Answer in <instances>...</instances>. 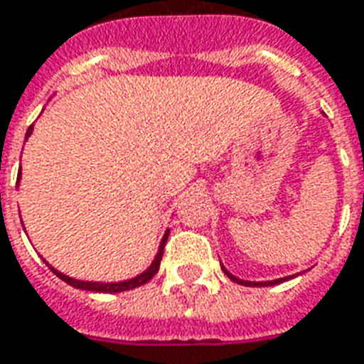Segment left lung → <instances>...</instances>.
<instances>
[{"label": "left lung", "instance_id": "8db88e82", "mask_svg": "<svg viewBox=\"0 0 364 364\" xmlns=\"http://www.w3.org/2000/svg\"><path fill=\"white\" fill-rule=\"evenodd\" d=\"M222 270L223 274L228 276V278L231 279V282H235V284L239 285H250V287H266V285H278L282 284V282H287V279H293V278H297V276H301V272L299 274H293V276H285V278H278V279H268V282H250V279H241V278H237V276H233L225 266L222 264Z\"/></svg>", "mask_w": 364, "mask_h": 364}]
</instances>
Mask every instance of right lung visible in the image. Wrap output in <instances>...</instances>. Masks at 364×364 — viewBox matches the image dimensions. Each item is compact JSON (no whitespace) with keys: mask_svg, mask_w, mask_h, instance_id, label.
I'll list each match as a JSON object with an SVG mask.
<instances>
[{"mask_svg":"<svg viewBox=\"0 0 364 364\" xmlns=\"http://www.w3.org/2000/svg\"><path fill=\"white\" fill-rule=\"evenodd\" d=\"M34 131V125L28 127L26 134H24V139H28ZM18 183H21V169H18V175H17V187ZM168 235H169V230H166V233L161 235V241H160V247H158V252H156L154 260L150 262L146 270H142L141 274H136L133 278L129 279H121V282H86V279H75L71 276H67L63 272L55 270L48 260H44L48 268L58 276L59 279H63L65 284L73 285V287H77V289H85V291H94V293H121V291H129V289H134V287H141L148 282V279L154 278V274L160 270V262H161V255H164V247H166V241H168Z\"/></svg>","mask_w":364,"mask_h":364,"instance_id":"obj_1","label":"right lung"}]
</instances>
